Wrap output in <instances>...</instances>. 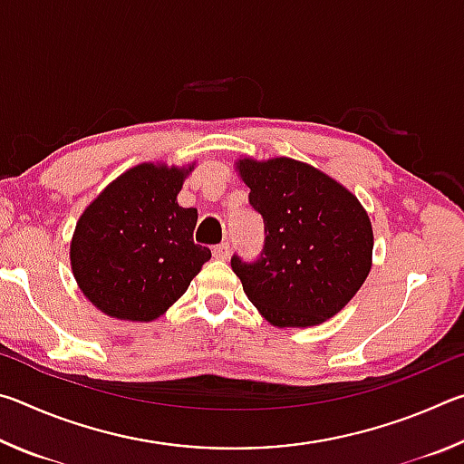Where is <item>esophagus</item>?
Segmentation results:
<instances>
[{
    "instance_id": "34e87169",
    "label": "esophagus",
    "mask_w": 464,
    "mask_h": 464,
    "mask_svg": "<svg viewBox=\"0 0 464 464\" xmlns=\"http://www.w3.org/2000/svg\"><path fill=\"white\" fill-rule=\"evenodd\" d=\"M229 251H231V246L227 241H223L213 247V256L217 257V260H227V257H229Z\"/></svg>"
}]
</instances>
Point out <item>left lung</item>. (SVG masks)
<instances>
[{"label": "left lung", "instance_id": "1", "mask_svg": "<svg viewBox=\"0 0 464 464\" xmlns=\"http://www.w3.org/2000/svg\"><path fill=\"white\" fill-rule=\"evenodd\" d=\"M237 168L266 235L254 262L231 257L243 290L272 325L324 324L352 301L371 272L366 210L335 179L288 157L243 160Z\"/></svg>", "mask_w": 464, "mask_h": 464}]
</instances>
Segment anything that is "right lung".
I'll return each instance as SVG.
<instances>
[{
	"mask_svg": "<svg viewBox=\"0 0 464 464\" xmlns=\"http://www.w3.org/2000/svg\"><path fill=\"white\" fill-rule=\"evenodd\" d=\"M186 174L143 163L114 179L82 215L72 268L83 295L106 315H163L210 260V249L194 243L198 215L176 202Z\"/></svg>",
	"mask_w": 464,
	"mask_h": 464,
	"instance_id": "right-lung-1",
	"label": "right lung"
}]
</instances>
